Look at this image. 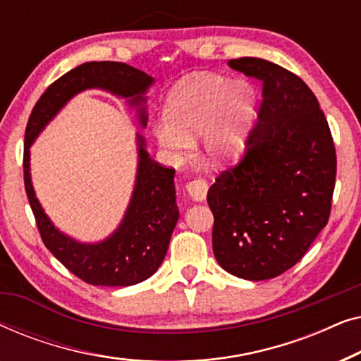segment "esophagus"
I'll list each match as a JSON object with an SVG mask.
<instances>
[{
    "label": "esophagus",
    "instance_id": "34e87169",
    "mask_svg": "<svg viewBox=\"0 0 361 361\" xmlns=\"http://www.w3.org/2000/svg\"><path fill=\"white\" fill-rule=\"evenodd\" d=\"M185 190L192 200L204 202L209 192V184L204 179H192L185 184Z\"/></svg>",
    "mask_w": 361,
    "mask_h": 361
}]
</instances>
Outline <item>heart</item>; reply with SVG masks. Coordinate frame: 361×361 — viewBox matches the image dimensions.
Instances as JSON below:
<instances>
[{
  "label": "heart",
  "mask_w": 361,
  "mask_h": 361,
  "mask_svg": "<svg viewBox=\"0 0 361 361\" xmlns=\"http://www.w3.org/2000/svg\"><path fill=\"white\" fill-rule=\"evenodd\" d=\"M256 103L253 87L224 75H197L172 88L166 120L156 137L166 149L185 154L202 136V151L212 164L235 159L245 149Z\"/></svg>",
  "instance_id": "heart-1"
}]
</instances>
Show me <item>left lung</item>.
Here are the masks:
<instances>
[{
    "instance_id": "obj_1",
    "label": "left lung",
    "mask_w": 361,
    "mask_h": 361,
    "mask_svg": "<svg viewBox=\"0 0 361 361\" xmlns=\"http://www.w3.org/2000/svg\"><path fill=\"white\" fill-rule=\"evenodd\" d=\"M228 66L263 82V103L245 157L207 194L212 243L230 274L264 281L293 268L327 225L337 156L317 98L298 75L258 57Z\"/></svg>"
}]
</instances>
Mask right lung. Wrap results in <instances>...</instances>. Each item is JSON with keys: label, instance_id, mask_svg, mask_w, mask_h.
<instances>
[{"label": "right lung", "instance_id": "obj_1", "mask_svg": "<svg viewBox=\"0 0 361 361\" xmlns=\"http://www.w3.org/2000/svg\"><path fill=\"white\" fill-rule=\"evenodd\" d=\"M154 78L123 62H85L52 83L29 116L24 136V185L36 216L39 233L47 250L66 268L93 286L126 288L151 278L169 248L179 220L176 204L174 169L152 161L146 140L136 135L137 169L135 189L121 224L97 243H83L54 225L36 197L31 179V146L54 116L77 93L98 88L110 92L136 108L140 125L146 128V92Z\"/></svg>", "mask_w": 361, "mask_h": 361}]
</instances>
